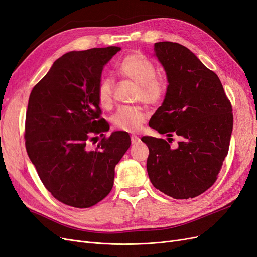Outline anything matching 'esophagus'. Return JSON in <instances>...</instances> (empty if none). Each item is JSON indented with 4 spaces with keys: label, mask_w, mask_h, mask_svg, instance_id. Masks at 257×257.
Instances as JSON below:
<instances>
[{
    "label": "esophagus",
    "mask_w": 257,
    "mask_h": 257,
    "mask_svg": "<svg viewBox=\"0 0 257 257\" xmlns=\"http://www.w3.org/2000/svg\"><path fill=\"white\" fill-rule=\"evenodd\" d=\"M131 138V143L132 144H136V143H138V142H140V138L138 137V136H131L130 137Z\"/></svg>",
    "instance_id": "1"
}]
</instances>
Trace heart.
<instances>
[{
  "instance_id": "obj_1",
  "label": "heart",
  "mask_w": 257,
  "mask_h": 257,
  "mask_svg": "<svg viewBox=\"0 0 257 257\" xmlns=\"http://www.w3.org/2000/svg\"><path fill=\"white\" fill-rule=\"evenodd\" d=\"M116 72L123 78L139 83L136 100L148 104H158L167 92V83L157 73V65L141 53H130L117 63ZM96 96L99 106L110 110L114 102V80L104 77L97 85ZM147 118L145 109L141 106H121L111 117L113 127L126 132L140 130Z\"/></svg>"
}]
</instances>
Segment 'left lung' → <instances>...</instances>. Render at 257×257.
<instances>
[{"label":"left lung","mask_w":257,"mask_h":257,"mask_svg":"<svg viewBox=\"0 0 257 257\" xmlns=\"http://www.w3.org/2000/svg\"><path fill=\"white\" fill-rule=\"evenodd\" d=\"M155 53L167 74L165 99L149 127L164 139L143 137L149 148L147 173L153 185L175 199L195 198L210 188L229 153L233 109L219 77L187 47L155 43ZM182 139L170 149L171 137Z\"/></svg>","instance_id":"8db88e82"}]
</instances>
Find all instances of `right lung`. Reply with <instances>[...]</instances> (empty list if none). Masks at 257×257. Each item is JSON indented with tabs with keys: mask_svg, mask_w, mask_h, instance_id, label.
<instances>
[{
	"mask_svg": "<svg viewBox=\"0 0 257 257\" xmlns=\"http://www.w3.org/2000/svg\"><path fill=\"white\" fill-rule=\"evenodd\" d=\"M119 50L108 46L64 54L30 95L27 155L44 187L66 205L87 208L107 197L114 168L130 147L125 131L103 136L109 123L100 117L96 96L103 65ZM97 134L103 138L92 150L89 143Z\"/></svg>",
	"mask_w": 257,
	"mask_h": 257,
	"instance_id": "1",
	"label": "right lung"
}]
</instances>
